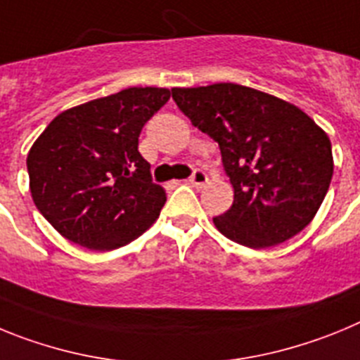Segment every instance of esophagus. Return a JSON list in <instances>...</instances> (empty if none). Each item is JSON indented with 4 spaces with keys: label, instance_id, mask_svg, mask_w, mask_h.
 Returning <instances> with one entry per match:
<instances>
[{
    "label": "esophagus",
    "instance_id": "esophagus-1",
    "mask_svg": "<svg viewBox=\"0 0 360 360\" xmlns=\"http://www.w3.org/2000/svg\"><path fill=\"white\" fill-rule=\"evenodd\" d=\"M207 173H205V171H202V169H195L193 171V174H191V178H189V184L191 186H195V187H202V186H205V184H207Z\"/></svg>",
    "mask_w": 360,
    "mask_h": 360
}]
</instances>
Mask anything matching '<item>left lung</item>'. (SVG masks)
<instances>
[{
  "label": "left lung",
  "mask_w": 360,
  "mask_h": 360,
  "mask_svg": "<svg viewBox=\"0 0 360 360\" xmlns=\"http://www.w3.org/2000/svg\"><path fill=\"white\" fill-rule=\"evenodd\" d=\"M193 126L218 142L234 202L212 218L229 240L266 249L310 224L333 174L332 142L303 110L234 82L173 88Z\"/></svg>",
  "instance_id": "left-lung-1"
}]
</instances>
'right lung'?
<instances>
[{
	"label": "right lung",
	"instance_id": "right-lung-1",
	"mask_svg": "<svg viewBox=\"0 0 360 360\" xmlns=\"http://www.w3.org/2000/svg\"><path fill=\"white\" fill-rule=\"evenodd\" d=\"M169 97L167 88H128L63 111L41 133L27 157L30 193L61 236L113 250L155 224L165 191L139 136Z\"/></svg>",
	"mask_w": 360,
	"mask_h": 360
}]
</instances>
